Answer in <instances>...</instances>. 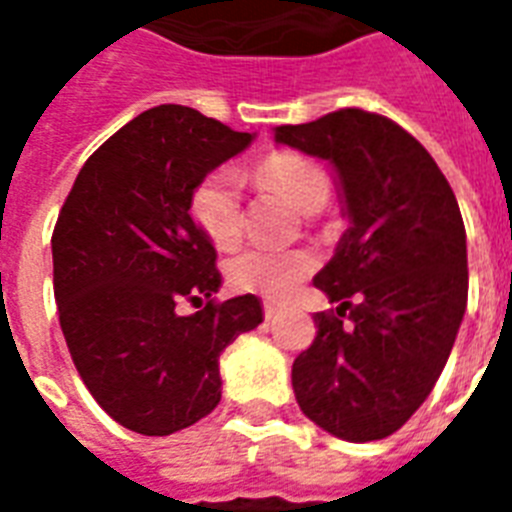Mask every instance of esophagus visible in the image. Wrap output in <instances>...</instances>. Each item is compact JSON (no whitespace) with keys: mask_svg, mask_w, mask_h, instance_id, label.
<instances>
[{"mask_svg":"<svg viewBox=\"0 0 512 512\" xmlns=\"http://www.w3.org/2000/svg\"><path fill=\"white\" fill-rule=\"evenodd\" d=\"M263 316L268 321L276 319V316H279V308H276V305H273V303H263Z\"/></svg>","mask_w":512,"mask_h":512,"instance_id":"1","label":"esophagus"}]
</instances>
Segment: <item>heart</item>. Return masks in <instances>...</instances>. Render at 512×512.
Segmentation results:
<instances>
[{"label":"heart","mask_w":512,"mask_h":512,"mask_svg":"<svg viewBox=\"0 0 512 512\" xmlns=\"http://www.w3.org/2000/svg\"><path fill=\"white\" fill-rule=\"evenodd\" d=\"M257 177L265 185L287 193V199L303 212H316L329 199L332 183L319 164L300 154L268 156L257 167ZM191 217L199 231L217 247H228L241 233V196L239 180L231 170H215L204 175L191 191ZM313 271V257L303 249L244 247L225 263L228 284L239 292L284 300L297 284Z\"/></svg>","instance_id":"1"}]
</instances>
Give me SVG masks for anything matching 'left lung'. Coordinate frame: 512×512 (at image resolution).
<instances>
[{
  "instance_id": "obj_1",
  "label": "left lung",
  "mask_w": 512,
  "mask_h": 512,
  "mask_svg": "<svg viewBox=\"0 0 512 512\" xmlns=\"http://www.w3.org/2000/svg\"><path fill=\"white\" fill-rule=\"evenodd\" d=\"M276 140L337 170L350 228L313 284L337 311L292 364L303 414L345 441L396 433L436 385L468 305L454 191L404 127L364 108L281 124Z\"/></svg>"
}]
</instances>
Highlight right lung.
Here are the masks:
<instances>
[{"label": "right lung", "instance_id": "right-lung-1", "mask_svg": "<svg viewBox=\"0 0 512 512\" xmlns=\"http://www.w3.org/2000/svg\"><path fill=\"white\" fill-rule=\"evenodd\" d=\"M252 143L188 106H156L84 162L52 231L60 329L79 377L127 430L170 436L220 404V353L263 321L217 300V252L191 191ZM191 302L196 314L183 317Z\"/></svg>", "mask_w": 512, "mask_h": 512}]
</instances>
